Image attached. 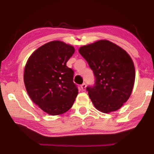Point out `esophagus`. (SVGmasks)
Instances as JSON below:
<instances>
[{"instance_id": "1", "label": "esophagus", "mask_w": 154, "mask_h": 154, "mask_svg": "<svg viewBox=\"0 0 154 154\" xmlns=\"http://www.w3.org/2000/svg\"><path fill=\"white\" fill-rule=\"evenodd\" d=\"M81 89H82V91H85V89H86V84H85V83H83V84L81 85Z\"/></svg>"}]
</instances>
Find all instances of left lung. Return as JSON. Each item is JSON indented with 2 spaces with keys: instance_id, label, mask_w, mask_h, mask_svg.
<instances>
[{
  "instance_id": "obj_1",
  "label": "left lung",
  "mask_w": 154,
  "mask_h": 154,
  "mask_svg": "<svg viewBox=\"0 0 154 154\" xmlns=\"http://www.w3.org/2000/svg\"><path fill=\"white\" fill-rule=\"evenodd\" d=\"M79 52L96 77L95 85L87 88L94 107L105 113L118 110L128 100L134 87L135 68L131 57L105 39L80 47Z\"/></svg>"
}]
</instances>
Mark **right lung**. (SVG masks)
Wrapping results in <instances>:
<instances>
[{"label": "right lung", "mask_w": 154, "mask_h": 154, "mask_svg": "<svg viewBox=\"0 0 154 154\" xmlns=\"http://www.w3.org/2000/svg\"><path fill=\"white\" fill-rule=\"evenodd\" d=\"M74 52L69 44L50 41L36 49L25 65L24 82L28 96L51 116L66 113L78 94L74 72L66 65Z\"/></svg>", "instance_id": "add662e5"}]
</instances>
